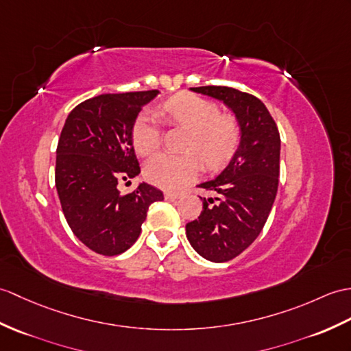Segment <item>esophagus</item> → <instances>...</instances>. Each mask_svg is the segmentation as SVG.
Instances as JSON below:
<instances>
[{
	"label": "esophagus",
	"mask_w": 351,
	"mask_h": 351,
	"mask_svg": "<svg viewBox=\"0 0 351 351\" xmlns=\"http://www.w3.org/2000/svg\"><path fill=\"white\" fill-rule=\"evenodd\" d=\"M179 197H181V195L176 194V193H166V194H165V199H166V200H176V199H179Z\"/></svg>",
	"instance_id": "34e87169"
}]
</instances>
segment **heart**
Instances as JSON below:
<instances>
[{"label":"heart","mask_w":351,"mask_h":351,"mask_svg":"<svg viewBox=\"0 0 351 351\" xmlns=\"http://www.w3.org/2000/svg\"><path fill=\"white\" fill-rule=\"evenodd\" d=\"M161 115L172 124L190 130L185 156L158 154L145 165V178L165 190H179L199 175L202 160L217 167L232 156L239 138L236 122L219 115L217 106L193 94H178L162 104ZM161 125L154 113H143L133 127V146L148 157L160 148Z\"/></svg>","instance_id":"1"}]
</instances>
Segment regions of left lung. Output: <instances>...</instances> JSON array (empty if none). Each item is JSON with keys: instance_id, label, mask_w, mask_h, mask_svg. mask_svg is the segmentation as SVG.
I'll return each mask as SVG.
<instances>
[{"instance_id": "1", "label": "left lung", "mask_w": 351, "mask_h": 351, "mask_svg": "<svg viewBox=\"0 0 351 351\" xmlns=\"http://www.w3.org/2000/svg\"><path fill=\"white\" fill-rule=\"evenodd\" d=\"M226 104L239 125V145L217 178L199 184L215 197H200L203 210L185 226L191 247L209 262L239 256L262 232L278 190L280 133L257 97L227 86L190 88Z\"/></svg>"}]
</instances>
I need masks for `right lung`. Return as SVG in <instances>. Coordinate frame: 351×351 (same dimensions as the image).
Listing matches in <instances>:
<instances>
[{
	"label": "right lung",
	"mask_w": 351,
	"mask_h": 351,
	"mask_svg": "<svg viewBox=\"0 0 351 351\" xmlns=\"http://www.w3.org/2000/svg\"><path fill=\"white\" fill-rule=\"evenodd\" d=\"M160 91L101 94L77 104L56 148L55 186L76 238L103 256H118L137 241L151 203L162 193L141 182L122 195L118 182L141 173L133 148L138 112Z\"/></svg>",
	"instance_id": "right-lung-1"
}]
</instances>
